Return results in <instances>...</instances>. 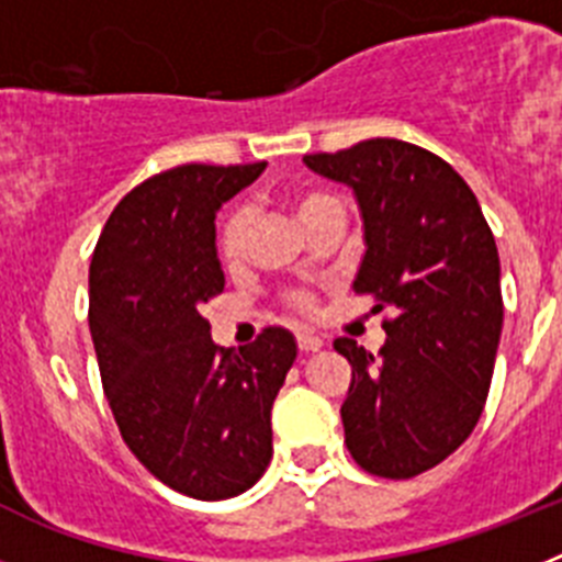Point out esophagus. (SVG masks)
I'll use <instances>...</instances> for the list:
<instances>
[{
    "mask_svg": "<svg viewBox=\"0 0 562 562\" xmlns=\"http://www.w3.org/2000/svg\"><path fill=\"white\" fill-rule=\"evenodd\" d=\"M321 346H324V340L317 335H312V331H301V335H297V349L301 351H317Z\"/></svg>",
    "mask_w": 562,
    "mask_h": 562,
    "instance_id": "esophagus-1",
    "label": "esophagus"
}]
</instances>
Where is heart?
Segmentation results:
<instances>
[{"label":"heart","instance_id":"1","mask_svg":"<svg viewBox=\"0 0 562 562\" xmlns=\"http://www.w3.org/2000/svg\"><path fill=\"white\" fill-rule=\"evenodd\" d=\"M331 202L340 200H337L335 193L317 191V188H306V191H297L295 196H292L295 216L301 220L304 227L310 225L326 205H331ZM247 233H250V213H247V207H233L225 220H222L220 227V256L225 258L227 265H236L238 258L245 256ZM292 301H295V306H301V310H310V297L306 295H295Z\"/></svg>","mask_w":562,"mask_h":562}]
</instances>
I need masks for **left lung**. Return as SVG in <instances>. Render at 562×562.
Returning a JSON list of instances; mask_svg holds the SVG:
<instances>
[{
  "instance_id": "8db88e82",
  "label": "left lung",
  "mask_w": 562,
  "mask_h": 562,
  "mask_svg": "<svg viewBox=\"0 0 562 562\" xmlns=\"http://www.w3.org/2000/svg\"><path fill=\"white\" fill-rule=\"evenodd\" d=\"M304 162L355 191L366 252L351 286L394 310L380 355L335 340L351 362L346 448L366 473L414 479L464 445L490 394L504 326L493 231L453 166L414 143L374 137Z\"/></svg>"
}]
</instances>
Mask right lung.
<instances>
[{
	"mask_svg": "<svg viewBox=\"0 0 562 562\" xmlns=\"http://www.w3.org/2000/svg\"><path fill=\"white\" fill-rule=\"evenodd\" d=\"M267 162L177 166L117 202L89 265V331L103 394L140 464L200 501L245 493L272 459V402L295 337L222 349L202 304L225 290L216 211Z\"/></svg>",
	"mask_w": 562,
	"mask_h": 562,
	"instance_id": "obj_1",
	"label": "right lung"
}]
</instances>
